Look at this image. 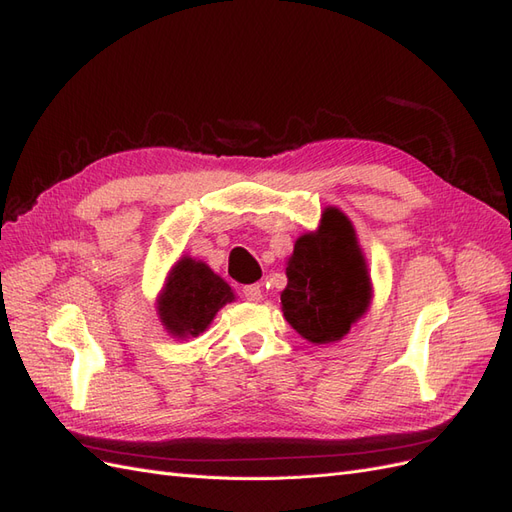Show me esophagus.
Returning a JSON list of instances; mask_svg holds the SVG:
<instances>
[{"label":"esophagus","mask_w":512,"mask_h":512,"mask_svg":"<svg viewBox=\"0 0 512 512\" xmlns=\"http://www.w3.org/2000/svg\"><path fill=\"white\" fill-rule=\"evenodd\" d=\"M243 299L245 301H260L262 299V288L258 284H250V286H243Z\"/></svg>","instance_id":"34e87169"}]
</instances>
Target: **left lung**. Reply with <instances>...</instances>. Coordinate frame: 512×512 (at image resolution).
<instances>
[{
    "mask_svg": "<svg viewBox=\"0 0 512 512\" xmlns=\"http://www.w3.org/2000/svg\"><path fill=\"white\" fill-rule=\"evenodd\" d=\"M282 312L290 327L312 344H333L359 320L371 301L365 256L348 215L322 213L318 230L294 243L286 267Z\"/></svg>",
    "mask_w": 512,
    "mask_h": 512,
    "instance_id": "1",
    "label": "left lung"
}]
</instances>
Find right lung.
I'll list each match as a JSON object with an SVG mask.
<instances>
[{
    "instance_id": "right-lung-1",
    "label": "right lung",
    "mask_w": 512,
    "mask_h": 512,
    "mask_svg": "<svg viewBox=\"0 0 512 512\" xmlns=\"http://www.w3.org/2000/svg\"><path fill=\"white\" fill-rule=\"evenodd\" d=\"M230 301H235V292L220 275L203 260L183 256L166 277L158 297V314L170 335L188 339L203 333Z\"/></svg>"
}]
</instances>
